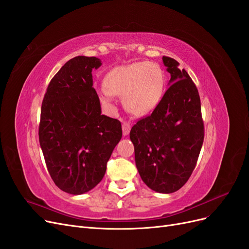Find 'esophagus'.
Returning <instances> with one entry per match:
<instances>
[{
	"label": "esophagus",
	"instance_id": "1",
	"mask_svg": "<svg viewBox=\"0 0 249 249\" xmlns=\"http://www.w3.org/2000/svg\"><path fill=\"white\" fill-rule=\"evenodd\" d=\"M122 127H123V134H124V136H127L128 133H130V131H131V124H128V123H126V122H124V123H123Z\"/></svg>",
	"mask_w": 249,
	"mask_h": 249
}]
</instances>
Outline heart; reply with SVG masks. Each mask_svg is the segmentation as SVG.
I'll return each mask as SVG.
<instances>
[{"label":"heart","mask_w":249,"mask_h":249,"mask_svg":"<svg viewBox=\"0 0 249 249\" xmlns=\"http://www.w3.org/2000/svg\"><path fill=\"white\" fill-rule=\"evenodd\" d=\"M105 87L98 89L101 102L112 107L113 95L123 96L125 109L143 116L158 106L164 92V76L154 63H134L115 68L105 78Z\"/></svg>","instance_id":"heart-1"}]
</instances>
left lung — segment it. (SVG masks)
I'll use <instances>...</instances> for the list:
<instances>
[{
    "mask_svg": "<svg viewBox=\"0 0 249 249\" xmlns=\"http://www.w3.org/2000/svg\"><path fill=\"white\" fill-rule=\"evenodd\" d=\"M169 88L151 115L130 132L137 170L152 191L171 194L191 177L204 141L198 89L174 58L162 56Z\"/></svg>",
    "mask_w": 249,
    "mask_h": 249,
    "instance_id": "obj_1",
    "label": "left lung"
}]
</instances>
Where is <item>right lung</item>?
<instances>
[{"label":"right lung","mask_w":249,"mask_h":249,"mask_svg":"<svg viewBox=\"0 0 249 249\" xmlns=\"http://www.w3.org/2000/svg\"><path fill=\"white\" fill-rule=\"evenodd\" d=\"M95 56H76L51 79L41 107L39 141L55 185L71 195L92 190L106 172L107 161L121 141L122 124L102 114L92 88Z\"/></svg>","instance_id":"obj_1"}]
</instances>
